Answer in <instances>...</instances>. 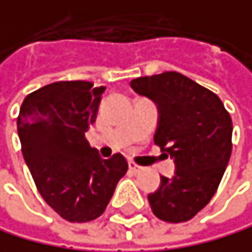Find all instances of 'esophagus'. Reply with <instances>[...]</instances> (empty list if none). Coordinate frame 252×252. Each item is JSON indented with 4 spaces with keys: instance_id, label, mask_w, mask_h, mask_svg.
Instances as JSON below:
<instances>
[{
    "instance_id": "34e87169",
    "label": "esophagus",
    "mask_w": 252,
    "mask_h": 252,
    "mask_svg": "<svg viewBox=\"0 0 252 252\" xmlns=\"http://www.w3.org/2000/svg\"><path fill=\"white\" fill-rule=\"evenodd\" d=\"M143 168L141 166H138V164H135L134 161H129V171L130 172H134V174H137V172H140Z\"/></svg>"
}]
</instances>
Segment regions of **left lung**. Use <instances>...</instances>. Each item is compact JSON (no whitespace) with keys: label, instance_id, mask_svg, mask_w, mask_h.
Instances as JSON below:
<instances>
[{"label":"left lung","instance_id":"left-lung-1","mask_svg":"<svg viewBox=\"0 0 252 252\" xmlns=\"http://www.w3.org/2000/svg\"><path fill=\"white\" fill-rule=\"evenodd\" d=\"M158 111L154 141L175 164L171 179L148 195L152 213L169 223L191 220L216 194L231 157L232 122L219 96L179 72L130 81Z\"/></svg>","mask_w":252,"mask_h":252}]
</instances>
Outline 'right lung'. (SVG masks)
Returning <instances> with one entry per match:
<instances>
[{"instance_id": "right-lung-1", "label": "right lung", "mask_w": 252, "mask_h": 252, "mask_svg": "<svg viewBox=\"0 0 252 252\" xmlns=\"http://www.w3.org/2000/svg\"><path fill=\"white\" fill-rule=\"evenodd\" d=\"M104 89L89 81H58L29 94L20 109L24 161L44 202L67 221L100 217L127 171L122 154L104 160L84 137Z\"/></svg>"}]
</instances>
